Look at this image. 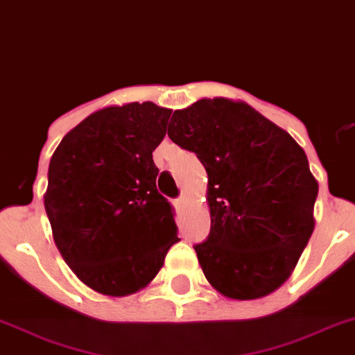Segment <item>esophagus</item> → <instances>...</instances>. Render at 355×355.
<instances>
[{
	"label": "esophagus",
	"mask_w": 355,
	"mask_h": 355,
	"mask_svg": "<svg viewBox=\"0 0 355 355\" xmlns=\"http://www.w3.org/2000/svg\"><path fill=\"white\" fill-rule=\"evenodd\" d=\"M184 205H187V201H184L183 196H180V198H178V199H174V207L178 208V210H183Z\"/></svg>",
	"instance_id": "1"
}]
</instances>
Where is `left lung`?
<instances>
[{
  "instance_id": "obj_1",
  "label": "left lung",
  "mask_w": 355,
  "mask_h": 355,
  "mask_svg": "<svg viewBox=\"0 0 355 355\" xmlns=\"http://www.w3.org/2000/svg\"><path fill=\"white\" fill-rule=\"evenodd\" d=\"M168 138L207 168L211 226L193 246L207 280L233 300L278 289L314 230L318 181L304 148L253 107L228 98L174 111Z\"/></svg>"
}]
</instances>
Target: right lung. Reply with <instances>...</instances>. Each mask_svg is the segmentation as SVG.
I'll return each mask as SVG.
<instances>
[{"label":"right lung","instance_id":"1","mask_svg":"<svg viewBox=\"0 0 355 355\" xmlns=\"http://www.w3.org/2000/svg\"><path fill=\"white\" fill-rule=\"evenodd\" d=\"M168 116L171 109L153 102L100 109L51 156L44 208L53 241L96 293L125 296L145 287L178 242L153 159Z\"/></svg>","mask_w":355,"mask_h":355}]
</instances>
